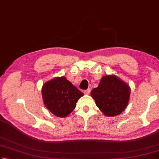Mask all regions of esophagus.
Listing matches in <instances>:
<instances>
[{
  "mask_svg": "<svg viewBox=\"0 0 159 159\" xmlns=\"http://www.w3.org/2000/svg\"><path fill=\"white\" fill-rule=\"evenodd\" d=\"M90 91H91V89H90L89 88V89H88L85 90V91H84V93H85V94H89V93H90Z\"/></svg>",
  "mask_w": 159,
  "mask_h": 159,
  "instance_id": "esophagus-1",
  "label": "esophagus"
}]
</instances>
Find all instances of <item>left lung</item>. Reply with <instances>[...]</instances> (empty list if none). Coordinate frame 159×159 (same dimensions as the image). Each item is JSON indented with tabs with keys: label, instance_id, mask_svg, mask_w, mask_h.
Listing matches in <instances>:
<instances>
[{
	"label": "left lung",
	"instance_id": "left-lung-1",
	"mask_svg": "<svg viewBox=\"0 0 159 159\" xmlns=\"http://www.w3.org/2000/svg\"><path fill=\"white\" fill-rule=\"evenodd\" d=\"M92 97L104 115L115 116L125 110L128 104L129 86L115 75L102 76L97 88L92 90Z\"/></svg>",
	"mask_w": 159,
	"mask_h": 159
}]
</instances>
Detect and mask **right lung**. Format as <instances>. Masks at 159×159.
<instances>
[{"mask_svg":"<svg viewBox=\"0 0 159 159\" xmlns=\"http://www.w3.org/2000/svg\"><path fill=\"white\" fill-rule=\"evenodd\" d=\"M83 93L74 87L65 76L56 77L46 82L42 88L45 106L58 117H66L76 106Z\"/></svg>","mask_w":159,"mask_h":159,"instance_id":"right-lung-1","label":"right lung"}]
</instances>
